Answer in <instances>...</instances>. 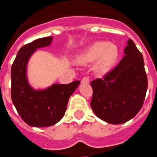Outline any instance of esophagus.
<instances>
[{
    "instance_id": "1",
    "label": "esophagus",
    "mask_w": 157,
    "mask_h": 157,
    "mask_svg": "<svg viewBox=\"0 0 157 157\" xmlns=\"http://www.w3.org/2000/svg\"><path fill=\"white\" fill-rule=\"evenodd\" d=\"M89 78L88 77H84L82 78V81H81V82H82V84H87V83H89Z\"/></svg>"
}]
</instances>
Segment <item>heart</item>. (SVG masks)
Wrapping results in <instances>:
<instances>
[{
  "mask_svg": "<svg viewBox=\"0 0 157 157\" xmlns=\"http://www.w3.org/2000/svg\"><path fill=\"white\" fill-rule=\"evenodd\" d=\"M118 56V49L115 45L109 44L106 42H99L93 44L82 54L77 57L78 64H87L98 59V70L104 73L110 69L116 60Z\"/></svg>",
  "mask_w": 157,
  "mask_h": 157,
  "instance_id": "heart-1",
  "label": "heart"
}]
</instances>
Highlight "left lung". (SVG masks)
<instances>
[{
    "instance_id": "obj_1",
    "label": "left lung",
    "mask_w": 157,
    "mask_h": 157,
    "mask_svg": "<svg viewBox=\"0 0 157 157\" xmlns=\"http://www.w3.org/2000/svg\"><path fill=\"white\" fill-rule=\"evenodd\" d=\"M125 56L103 78L91 82V107L101 120L112 124L130 120L143 107L147 77L143 55L133 40L128 41Z\"/></svg>"
}]
</instances>
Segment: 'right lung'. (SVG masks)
Masks as SVG:
<instances>
[{"label":"right lung","mask_w":157,"mask_h":157,"mask_svg":"<svg viewBox=\"0 0 157 157\" xmlns=\"http://www.w3.org/2000/svg\"><path fill=\"white\" fill-rule=\"evenodd\" d=\"M53 37L38 38L22 47L11 67V99L20 117L33 127L56 124L64 116L70 96L80 81L53 84L46 90H34L28 82L27 64L37 48L47 47Z\"/></svg>","instance_id":"obj_1"}]
</instances>
